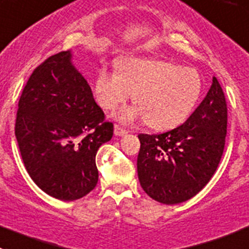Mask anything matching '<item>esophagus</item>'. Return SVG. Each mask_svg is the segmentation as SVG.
<instances>
[{
  "mask_svg": "<svg viewBox=\"0 0 249 249\" xmlns=\"http://www.w3.org/2000/svg\"><path fill=\"white\" fill-rule=\"evenodd\" d=\"M127 133H129V131H127L125 127L120 126V125H118V124L114 125V134H115L116 136H125Z\"/></svg>",
  "mask_w": 249,
  "mask_h": 249,
  "instance_id": "1",
  "label": "esophagus"
}]
</instances>
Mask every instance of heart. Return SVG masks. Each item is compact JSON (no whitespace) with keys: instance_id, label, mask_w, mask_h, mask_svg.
Here are the masks:
<instances>
[{"instance_id":"b5f03b06","label":"heart","mask_w":249,"mask_h":249,"mask_svg":"<svg viewBox=\"0 0 249 249\" xmlns=\"http://www.w3.org/2000/svg\"><path fill=\"white\" fill-rule=\"evenodd\" d=\"M202 91L198 71L156 58H129L119 71L102 69L94 83L98 104L114 110L134 95L138 105L118 113L122 122L145 119L147 126L163 131L182 124Z\"/></svg>"}]
</instances>
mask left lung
Masks as SVG:
<instances>
[{"instance_id":"8db88e82","label":"left lung","mask_w":249,"mask_h":249,"mask_svg":"<svg viewBox=\"0 0 249 249\" xmlns=\"http://www.w3.org/2000/svg\"><path fill=\"white\" fill-rule=\"evenodd\" d=\"M227 134V104L216 77L205 99L180 126L163 134H140L138 176L152 200L185 202L216 172Z\"/></svg>"}]
</instances>
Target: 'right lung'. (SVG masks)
<instances>
[{"label": "right lung", "instance_id": "1", "mask_svg": "<svg viewBox=\"0 0 249 249\" xmlns=\"http://www.w3.org/2000/svg\"><path fill=\"white\" fill-rule=\"evenodd\" d=\"M71 58V51L60 52L33 71L15 127L31 178L62 201L82 198L97 186L95 155L114 130Z\"/></svg>", "mask_w": 249, "mask_h": 249}]
</instances>
